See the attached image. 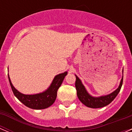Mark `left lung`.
Instances as JSON below:
<instances>
[{
  "instance_id": "8db88e82",
  "label": "left lung",
  "mask_w": 132,
  "mask_h": 132,
  "mask_svg": "<svg viewBox=\"0 0 132 132\" xmlns=\"http://www.w3.org/2000/svg\"><path fill=\"white\" fill-rule=\"evenodd\" d=\"M75 77H76L75 87H76L78 98L83 104L87 106V107L92 108H102V107L106 106L110 102H112L120 90L121 87L122 86V82H123V77H122L118 88L116 90H114L113 93L108 95L99 96V97H94L88 94L85 87H84V85H82L81 80L79 79V78L76 75H75Z\"/></svg>"
}]
</instances>
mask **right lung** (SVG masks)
I'll return each instance as SVG.
<instances>
[{
	"label": "right lung",
	"instance_id": "right-lung-1",
	"mask_svg": "<svg viewBox=\"0 0 132 132\" xmlns=\"http://www.w3.org/2000/svg\"><path fill=\"white\" fill-rule=\"evenodd\" d=\"M67 74V72L66 71L56 75L50 87L45 91L36 94H24L20 93L12 85L9 74L8 76L10 87L14 96L27 107L31 109L40 110L48 108L54 103L57 97L58 88L61 85L63 80Z\"/></svg>",
	"mask_w": 132,
	"mask_h": 132
}]
</instances>
